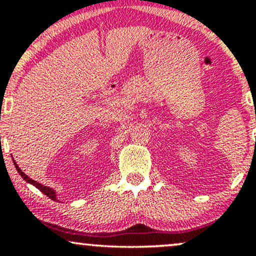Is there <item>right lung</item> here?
<instances>
[{"mask_svg":"<svg viewBox=\"0 0 256 256\" xmlns=\"http://www.w3.org/2000/svg\"><path fill=\"white\" fill-rule=\"evenodd\" d=\"M12 158H13V156H12ZM13 162H14V166H16L18 173H19V174L22 176V178L24 179L26 183L32 184V185H34V186H36L38 190H40V192H42L44 194V195H46V196H48V198H50L52 200V201L60 202V201H58V192H55V190L52 189V188L46 186V185H43V184L38 183V182H36V180H34V179L28 177V176H26L25 173L22 171V168H20V167L18 166V164L16 162V161H14V158H13Z\"/></svg>","mask_w":256,"mask_h":256,"instance_id":"1","label":"right lung"}]
</instances>
